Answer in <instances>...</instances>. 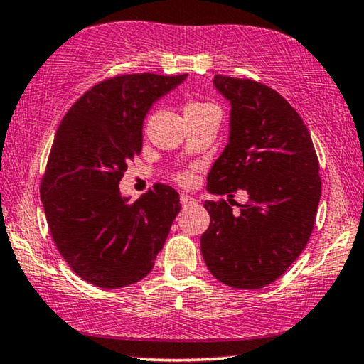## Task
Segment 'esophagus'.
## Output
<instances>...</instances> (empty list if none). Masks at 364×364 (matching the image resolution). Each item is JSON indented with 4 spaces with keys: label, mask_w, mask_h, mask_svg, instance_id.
I'll use <instances>...</instances> for the list:
<instances>
[{
    "label": "esophagus",
    "mask_w": 364,
    "mask_h": 364,
    "mask_svg": "<svg viewBox=\"0 0 364 364\" xmlns=\"http://www.w3.org/2000/svg\"><path fill=\"white\" fill-rule=\"evenodd\" d=\"M179 201H181L183 206H191V205H195V203H196L195 198L190 196V195H186V193H183V195L179 196Z\"/></svg>",
    "instance_id": "1"
}]
</instances>
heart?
Returning <instances> with one entry per match:
<instances>
[{"label":"heart","instance_id":"1","mask_svg":"<svg viewBox=\"0 0 364 364\" xmlns=\"http://www.w3.org/2000/svg\"><path fill=\"white\" fill-rule=\"evenodd\" d=\"M188 106H203V103H191V105H188ZM188 106H186V108H188ZM176 179H178V183H181V185H190V183L193 181V174L190 171L179 173L178 176H176Z\"/></svg>","mask_w":364,"mask_h":364}]
</instances>
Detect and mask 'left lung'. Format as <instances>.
Wrapping results in <instances>:
<instances>
[{
  "instance_id": "obj_1",
  "label": "left lung",
  "mask_w": 364,
  "mask_h": 364,
  "mask_svg": "<svg viewBox=\"0 0 364 364\" xmlns=\"http://www.w3.org/2000/svg\"><path fill=\"white\" fill-rule=\"evenodd\" d=\"M213 85L230 101V138L208 173L210 228L201 236L211 274L232 288L273 283L301 255L321 198L311 134L278 91L253 80L216 75ZM249 203L232 208L234 193Z\"/></svg>"
}]
</instances>
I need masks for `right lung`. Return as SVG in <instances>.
<instances>
[{"label":"right lung","mask_w":364,"mask_h":364,"mask_svg":"<svg viewBox=\"0 0 364 364\" xmlns=\"http://www.w3.org/2000/svg\"><path fill=\"white\" fill-rule=\"evenodd\" d=\"M188 75H121L81 96L61 119L41 181V201L58 251L75 273L116 289L153 269L181 210L171 186L156 183L136 201L119 181L143 146L154 101Z\"/></svg>","instance_id":"obj_1"}]
</instances>
